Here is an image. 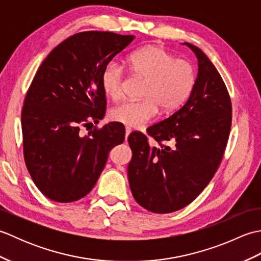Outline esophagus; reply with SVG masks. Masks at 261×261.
I'll list each match as a JSON object with an SVG mask.
<instances>
[{"label": "esophagus", "mask_w": 261, "mask_h": 261, "mask_svg": "<svg viewBox=\"0 0 261 261\" xmlns=\"http://www.w3.org/2000/svg\"><path fill=\"white\" fill-rule=\"evenodd\" d=\"M132 132V130H131V127H129V126H126L125 127V139H127V137H129V135L131 134Z\"/></svg>", "instance_id": "34e87169"}]
</instances>
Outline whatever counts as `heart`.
Instances as JSON below:
<instances>
[{
    "label": "heart",
    "mask_w": 261,
    "mask_h": 261,
    "mask_svg": "<svg viewBox=\"0 0 261 261\" xmlns=\"http://www.w3.org/2000/svg\"><path fill=\"white\" fill-rule=\"evenodd\" d=\"M132 74L146 79L141 101H124L111 111V118L127 126L140 127L151 121L158 107L169 112L186 101L195 84V71L185 59H175L164 48L146 46L132 53L126 59ZM124 69L110 62L102 73V88L105 95L118 99L122 95Z\"/></svg>",
    "instance_id": "1"
}]
</instances>
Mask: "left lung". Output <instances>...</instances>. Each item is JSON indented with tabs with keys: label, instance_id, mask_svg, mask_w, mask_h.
Returning a JSON list of instances; mask_svg holds the SVG:
<instances>
[{
	"label": "left lung",
	"instance_id": "8db88e82",
	"mask_svg": "<svg viewBox=\"0 0 261 261\" xmlns=\"http://www.w3.org/2000/svg\"><path fill=\"white\" fill-rule=\"evenodd\" d=\"M197 58L190 97L169 118L148 127L158 142L132 132L127 178L137 203L153 213H170L195 199L213 178L229 139L232 107L222 77L198 47L184 42Z\"/></svg>",
	"mask_w": 261,
	"mask_h": 261
}]
</instances>
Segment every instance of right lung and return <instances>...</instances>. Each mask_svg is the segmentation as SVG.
Masks as SVG:
<instances>
[{
    "instance_id": "1",
    "label": "right lung",
    "mask_w": 261,
    "mask_h": 261,
    "mask_svg": "<svg viewBox=\"0 0 261 261\" xmlns=\"http://www.w3.org/2000/svg\"><path fill=\"white\" fill-rule=\"evenodd\" d=\"M135 36L85 31L53 49L36 73L21 114L23 153L38 190L55 202L86 196L109 152L124 141V126L110 122L80 135V126L105 114L102 73Z\"/></svg>"
}]
</instances>
